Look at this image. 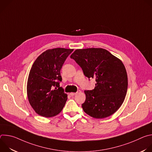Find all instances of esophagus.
Here are the masks:
<instances>
[{"mask_svg": "<svg viewBox=\"0 0 152 152\" xmlns=\"http://www.w3.org/2000/svg\"><path fill=\"white\" fill-rule=\"evenodd\" d=\"M76 94H77V93H70V94L72 96H75Z\"/></svg>", "mask_w": 152, "mask_h": 152, "instance_id": "esophagus-1", "label": "esophagus"}]
</instances>
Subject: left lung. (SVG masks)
Segmentation results:
<instances>
[{
  "mask_svg": "<svg viewBox=\"0 0 152 152\" xmlns=\"http://www.w3.org/2000/svg\"><path fill=\"white\" fill-rule=\"evenodd\" d=\"M70 58L82 68L85 76L96 81L94 90L84 91L83 111L97 119L115 113L127 90V75L122 61L102 48L76 49Z\"/></svg>",
  "mask_w": 152,
  "mask_h": 152,
  "instance_id": "1",
  "label": "left lung"
}]
</instances>
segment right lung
I'll list each match as a JSON object with an SVG mask.
<instances>
[{"label": "right lung", "mask_w": 152, "mask_h": 152, "mask_svg": "<svg viewBox=\"0 0 152 152\" xmlns=\"http://www.w3.org/2000/svg\"><path fill=\"white\" fill-rule=\"evenodd\" d=\"M73 49L55 48L42 53L35 61L27 82L29 102L35 112L45 117L59 114L67 100V94L59 86L61 69Z\"/></svg>", "instance_id": "1"}]
</instances>
